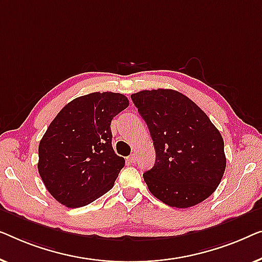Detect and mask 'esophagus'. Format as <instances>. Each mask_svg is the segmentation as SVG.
Here are the masks:
<instances>
[{
	"mask_svg": "<svg viewBox=\"0 0 262 262\" xmlns=\"http://www.w3.org/2000/svg\"><path fill=\"white\" fill-rule=\"evenodd\" d=\"M136 160H138V157H136V154H130V156L128 157V161H130V163H135Z\"/></svg>",
	"mask_w": 262,
	"mask_h": 262,
	"instance_id": "esophagus-1",
	"label": "esophagus"
}]
</instances>
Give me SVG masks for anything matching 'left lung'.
Wrapping results in <instances>:
<instances>
[{"label": "left lung", "mask_w": 262, "mask_h": 262, "mask_svg": "<svg viewBox=\"0 0 262 262\" xmlns=\"http://www.w3.org/2000/svg\"><path fill=\"white\" fill-rule=\"evenodd\" d=\"M130 97L156 149V164L143 173L150 193L165 204L184 209L211 196L227 159L222 135L208 115L176 90H143Z\"/></svg>", "instance_id": "obj_1"}]
</instances>
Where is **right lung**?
<instances>
[{"label": "right lung", "instance_id": "1", "mask_svg": "<svg viewBox=\"0 0 262 262\" xmlns=\"http://www.w3.org/2000/svg\"><path fill=\"white\" fill-rule=\"evenodd\" d=\"M129 105L122 94L93 93L68 103L39 143L38 171L46 189L68 208L108 192L124 166L112 145V120Z\"/></svg>", "mask_w": 262, "mask_h": 262}]
</instances>
